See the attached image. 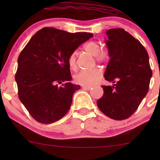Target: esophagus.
<instances>
[{"label": "esophagus", "instance_id": "34e87169", "mask_svg": "<svg viewBox=\"0 0 160 160\" xmlns=\"http://www.w3.org/2000/svg\"><path fill=\"white\" fill-rule=\"evenodd\" d=\"M82 88L84 89H86V90H90V89L92 88V87H89V86H83Z\"/></svg>", "mask_w": 160, "mask_h": 160}]
</instances>
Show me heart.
<instances>
[{
    "label": "heart",
    "instance_id": "1",
    "mask_svg": "<svg viewBox=\"0 0 160 160\" xmlns=\"http://www.w3.org/2000/svg\"><path fill=\"white\" fill-rule=\"evenodd\" d=\"M84 50L91 55L95 56L99 63H105L109 59V52L106 48L100 49V45L95 41H90L84 46ZM68 64L70 69H76V54L72 52L68 58ZM102 77V71L99 68H95L89 71H81L74 76V82L82 86H93L99 82Z\"/></svg>",
    "mask_w": 160,
    "mask_h": 160
}]
</instances>
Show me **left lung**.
<instances>
[{
	"mask_svg": "<svg viewBox=\"0 0 160 160\" xmlns=\"http://www.w3.org/2000/svg\"><path fill=\"white\" fill-rule=\"evenodd\" d=\"M110 56L105 78L113 86L102 85L103 95L98 100L105 115L123 120L135 112L149 89L152 71L145 48L123 28L106 32Z\"/></svg>",
	"mask_w": 160,
	"mask_h": 160,
	"instance_id": "1",
	"label": "left lung"
}]
</instances>
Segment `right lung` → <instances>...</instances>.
<instances>
[{"mask_svg":"<svg viewBox=\"0 0 160 160\" xmlns=\"http://www.w3.org/2000/svg\"><path fill=\"white\" fill-rule=\"evenodd\" d=\"M92 36L47 27L38 30L22 50L15 74L18 96L39 123H53L68 111L73 93L80 86L70 82L68 58ZM62 82L65 85L58 86Z\"/></svg>","mask_w":160,"mask_h":160,"instance_id":"obj_1","label":"right lung"}]
</instances>
